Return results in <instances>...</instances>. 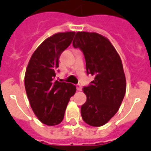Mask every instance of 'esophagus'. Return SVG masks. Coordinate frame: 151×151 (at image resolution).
Instances as JSON below:
<instances>
[{"mask_svg": "<svg viewBox=\"0 0 151 151\" xmlns=\"http://www.w3.org/2000/svg\"><path fill=\"white\" fill-rule=\"evenodd\" d=\"M76 89L78 91H82V85H79V84H78V85H76Z\"/></svg>", "mask_w": 151, "mask_h": 151, "instance_id": "esophagus-1", "label": "esophagus"}]
</instances>
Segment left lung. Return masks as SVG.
Wrapping results in <instances>:
<instances>
[{
  "instance_id": "left-lung-1",
  "label": "left lung",
  "mask_w": 151,
  "mask_h": 151,
  "mask_svg": "<svg viewBox=\"0 0 151 151\" xmlns=\"http://www.w3.org/2000/svg\"><path fill=\"white\" fill-rule=\"evenodd\" d=\"M73 45L83 52L87 74L94 76L82 88L87 96L81 106L82 119L91 126H102L117 113L125 96L122 60L111 42L98 33L78 32Z\"/></svg>"
}]
</instances>
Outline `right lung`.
<instances>
[{
	"label": "right lung",
	"instance_id": "add662e5",
	"mask_svg": "<svg viewBox=\"0 0 151 151\" xmlns=\"http://www.w3.org/2000/svg\"><path fill=\"white\" fill-rule=\"evenodd\" d=\"M75 32L50 36L32 55L25 74V88L31 107L38 119L47 125H56L63 119L69 99L76 88L60 82L57 77L59 58L73 41Z\"/></svg>",
	"mask_w": 151,
	"mask_h": 151
}]
</instances>
